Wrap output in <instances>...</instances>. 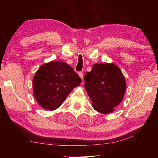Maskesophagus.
Masks as SVG:
<instances>
[{"label":"esophagus","mask_w":158,"mask_h":158,"mask_svg":"<svg viewBox=\"0 0 158 158\" xmlns=\"http://www.w3.org/2000/svg\"><path fill=\"white\" fill-rule=\"evenodd\" d=\"M78 75H79V76L81 78V79H83V73H82V72H79L78 73Z\"/></svg>","instance_id":"1"}]
</instances>
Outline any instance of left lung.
Instances as JSON below:
<instances>
[{"mask_svg": "<svg viewBox=\"0 0 158 158\" xmlns=\"http://www.w3.org/2000/svg\"><path fill=\"white\" fill-rule=\"evenodd\" d=\"M84 88L95 111L107 114L123 99L127 84L120 69L113 63L95 64L85 73Z\"/></svg>", "mask_w": 158, "mask_h": 158, "instance_id": "obj_1", "label": "left lung"}]
</instances>
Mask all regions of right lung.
I'll use <instances>...</instances> for the list:
<instances>
[{"instance_id":"add662e5","label":"right lung","mask_w":158,"mask_h":158,"mask_svg":"<svg viewBox=\"0 0 158 158\" xmlns=\"http://www.w3.org/2000/svg\"><path fill=\"white\" fill-rule=\"evenodd\" d=\"M82 80L64 62L51 61L41 66L33 79V94L44 109L58 108Z\"/></svg>"}]
</instances>
